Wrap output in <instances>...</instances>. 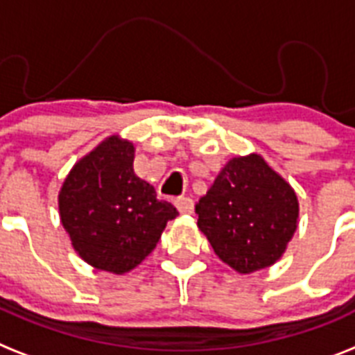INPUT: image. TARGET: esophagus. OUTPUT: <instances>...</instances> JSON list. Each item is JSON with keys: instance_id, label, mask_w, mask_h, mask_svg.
<instances>
[{"instance_id": "esophagus-1", "label": "esophagus", "mask_w": 355, "mask_h": 355, "mask_svg": "<svg viewBox=\"0 0 355 355\" xmlns=\"http://www.w3.org/2000/svg\"><path fill=\"white\" fill-rule=\"evenodd\" d=\"M175 207H178V210H180L181 214L194 212V201H192L190 198H184V196H181V198L175 199Z\"/></svg>"}]
</instances>
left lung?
Wrapping results in <instances>:
<instances>
[{"instance_id":"obj_1","label":"left lung","mask_w":355,"mask_h":355,"mask_svg":"<svg viewBox=\"0 0 355 355\" xmlns=\"http://www.w3.org/2000/svg\"><path fill=\"white\" fill-rule=\"evenodd\" d=\"M216 256L239 274L270 266L297 228L295 192L257 154L234 157L196 205Z\"/></svg>"}]
</instances>
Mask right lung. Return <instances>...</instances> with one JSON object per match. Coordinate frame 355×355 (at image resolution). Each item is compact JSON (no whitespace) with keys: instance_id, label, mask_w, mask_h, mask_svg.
I'll return each mask as SVG.
<instances>
[{"instance_id":"obj_1","label":"right lung","mask_w":355,"mask_h":355,"mask_svg":"<svg viewBox=\"0 0 355 355\" xmlns=\"http://www.w3.org/2000/svg\"><path fill=\"white\" fill-rule=\"evenodd\" d=\"M132 165L134 145L108 137L76 163L60 192L61 223L79 256L98 270H132L178 216Z\"/></svg>"}]
</instances>
